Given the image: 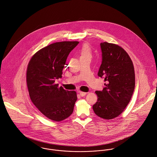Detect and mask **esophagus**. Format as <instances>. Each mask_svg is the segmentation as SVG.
Returning <instances> with one entry per match:
<instances>
[{
	"label": "esophagus",
	"mask_w": 157,
	"mask_h": 157,
	"mask_svg": "<svg viewBox=\"0 0 157 157\" xmlns=\"http://www.w3.org/2000/svg\"><path fill=\"white\" fill-rule=\"evenodd\" d=\"M79 94H80V96H84L85 95H86L87 94V93L86 92H79Z\"/></svg>",
	"instance_id": "obj_1"
}]
</instances>
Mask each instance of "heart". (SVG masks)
I'll return each instance as SVG.
<instances>
[{
    "mask_svg": "<svg viewBox=\"0 0 157 157\" xmlns=\"http://www.w3.org/2000/svg\"><path fill=\"white\" fill-rule=\"evenodd\" d=\"M81 56H90L91 53L90 48L88 45H84L81 50Z\"/></svg>",
    "mask_w": 157,
    "mask_h": 157,
    "instance_id": "heart-1",
    "label": "heart"
}]
</instances>
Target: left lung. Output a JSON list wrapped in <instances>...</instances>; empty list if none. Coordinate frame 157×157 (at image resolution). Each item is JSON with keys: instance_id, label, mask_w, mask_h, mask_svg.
<instances>
[{"instance_id": "8db88e82", "label": "left lung", "mask_w": 157, "mask_h": 157, "mask_svg": "<svg viewBox=\"0 0 157 157\" xmlns=\"http://www.w3.org/2000/svg\"><path fill=\"white\" fill-rule=\"evenodd\" d=\"M100 47L102 63L98 75L105 83L102 91H96L98 100L93 109L98 117L112 120L124 111L131 99L135 84L134 67L128 55L119 45L104 42Z\"/></svg>"}]
</instances>
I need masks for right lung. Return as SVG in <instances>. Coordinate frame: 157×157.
<instances>
[{"label": "right lung", "mask_w": 157, "mask_h": 157, "mask_svg": "<svg viewBox=\"0 0 157 157\" xmlns=\"http://www.w3.org/2000/svg\"><path fill=\"white\" fill-rule=\"evenodd\" d=\"M78 44V41L52 44L36 52L28 65L27 84L30 99L43 115L55 121L70 117L77 100L75 91L65 90L55 82L62 78L67 57Z\"/></svg>", "instance_id": "add662e5"}]
</instances>
